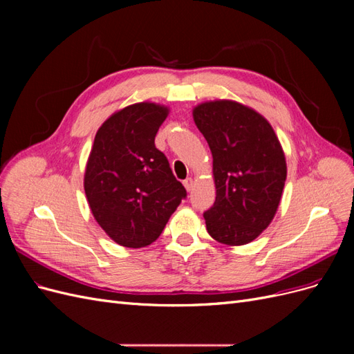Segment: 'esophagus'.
I'll return each instance as SVG.
<instances>
[{"mask_svg": "<svg viewBox=\"0 0 354 354\" xmlns=\"http://www.w3.org/2000/svg\"><path fill=\"white\" fill-rule=\"evenodd\" d=\"M183 185H185V187H186V190L187 192H190L192 189H194V178H186L185 181H183Z\"/></svg>", "mask_w": 354, "mask_h": 354, "instance_id": "34e87169", "label": "esophagus"}]
</instances>
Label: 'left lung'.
<instances>
[{
	"label": "left lung",
	"instance_id": "obj_1",
	"mask_svg": "<svg viewBox=\"0 0 354 354\" xmlns=\"http://www.w3.org/2000/svg\"><path fill=\"white\" fill-rule=\"evenodd\" d=\"M194 121L212 153L216 202L203 212L209 236L250 243L269 227L282 198L286 160L279 138L263 115L233 100L198 104Z\"/></svg>",
	"mask_w": 354,
	"mask_h": 354
}]
</instances>
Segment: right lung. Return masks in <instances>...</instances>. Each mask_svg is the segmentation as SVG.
<instances>
[{"instance_id": "add662e5", "label": "right lung", "mask_w": 354, "mask_h": 354, "mask_svg": "<svg viewBox=\"0 0 354 354\" xmlns=\"http://www.w3.org/2000/svg\"><path fill=\"white\" fill-rule=\"evenodd\" d=\"M168 112L164 104L142 102L112 113L95 133L85 165L84 190L93 216L125 248L155 242L187 195L155 146Z\"/></svg>"}]
</instances>
